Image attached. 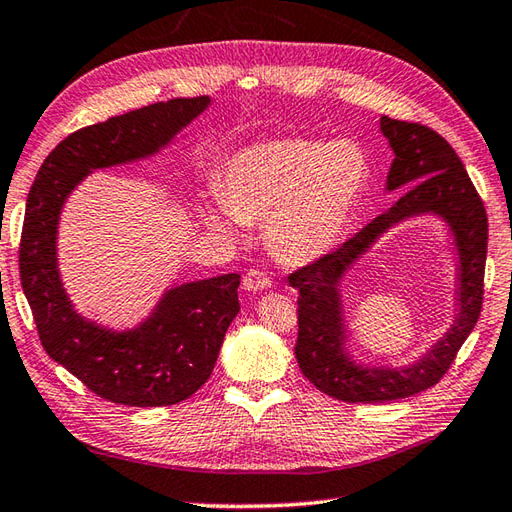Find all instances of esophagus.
Returning <instances> with one entry per match:
<instances>
[{"label":"esophagus","instance_id":"34e87169","mask_svg":"<svg viewBox=\"0 0 512 512\" xmlns=\"http://www.w3.org/2000/svg\"><path fill=\"white\" fill-rule=\"evenodd\" d=\"M243 285L247 291H263L271 287V278L260 269H249L243 276Z\"/></svg>","mask_w":512,"mask_h":512}]
</instances>
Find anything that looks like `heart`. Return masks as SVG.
<instances>
[{"label": "heart", "mask_w": 512, "mask_h": 512, "mask_svg": "<svg viewBox=\"0 0 512 512\" xmlns=\"http://www.w3.org/2000/svg\"><path fill=\"white\" fill-rule=\"evenodd\" d=\"M369 179L371 161L356 141L271 139L227 161L205 216L225 232L265 218L271 249L287 263H309L338 245Z\"/></svg>", "instance_id": "heart-1"}]
</instances>
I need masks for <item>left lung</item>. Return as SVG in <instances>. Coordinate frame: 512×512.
<instances>
[{
	"mask_svg": "<svg viewBox=\"0 0 512 512\" xmlns=\"http://www.w3.org/2000/svg\"><path fill=\"white\" fill-rule=\"evenodd\" d=\"M380 130L395 154L387 190H404V194L336 252L289 274V285L298 289V367L318 391L351 404L402 400L435 387L475 329L484 298L488 218L460 156L422 123L382 117ZM422 213H435L452 229L461 258L458 316L452 329L415 365L395 370L362 368L343 349L346 326L339 280L387 228Z\"/></svg>",
	"mask_w": 512,
	"mask_h": 512,
	"instance_id": "1",
	"label": "left lung"
}]
</instances>
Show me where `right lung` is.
I'll use <instances>...</instances> for the list:
<instances>
[{"instance_id": "add662e5", "label": "right lung", "mask_w": 512, "mask_h": 512, "mask_svg": "<svg viewBox=\"0 0 512 512\" xmlns=\"http://www.w3.org/2000/svg\"><path fill=\"white\" fill-rule=\"evenodd\" d=\"M210 106V97L170 99L72 132L41 163L19 243V276L48 356L99 398L125 406H170L203 387L238 309L241 276L172 287L139 327L112 331L77 314L57 267L59 214L92 170L148 159Z\"/></svg>"}]
</instances>
